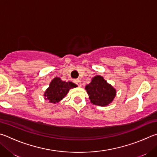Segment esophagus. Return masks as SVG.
Returning a JSON list of instances; mask_svg holds the SVG:
<instances>
[{
    "instance_id": "esophagus-1",
    "label": "esophagus",
    "mask_w": 157,
    "mask_h": 157,
    "mask_svg": "<svg viewBox=\"0 0 157 157\" xmlns=\"http://www.w3.org/2000/svg\"><path fill=\"white\" fill-rule=\"evenodd\" d=\"M74 82H75V83L76 84H78V86H79V87H81V86H82L81 81L79 80V79H75V80H74Z\"/></svg>"
}]
</instances>
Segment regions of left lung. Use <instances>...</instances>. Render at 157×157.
I'll return each mask as SVG.
<instances>
[{"instance_id":"1","label":"left lung","mask_w":157,"mask_h":157,"mask_svg":"<svg viewBox=\"0 0 157 157\" xmlns=\"http://www.w3.org/2000/svg\"><path fill=\"white\" fill-rule=\"evenodd\" d=\"M92 104L105 107L113 102L116 95V90L105 80L102 76L96 75L85 86Z\"/></svg>"}]
</instances>
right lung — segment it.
I'll return each instance as SVG.
<instances>
[{
    "label": "right lung",
    "instance_id": "1",
    "mask_svg": "<svg viewBox=\"0 0 157 157\" xmlns=\"http://www.w3.org/2000/svg\"><path fill=\"white\" fill-rule=\"evenodd\" d=\"M78 86L72 82L62 81L60 78L56 77L50 82L48 88L44 92V99L48 100L50 103H59L69 91V90L75 88Z\"/></svg>",
    "mask_w": 157,
    "mask_h": 157
}]
</instances>
